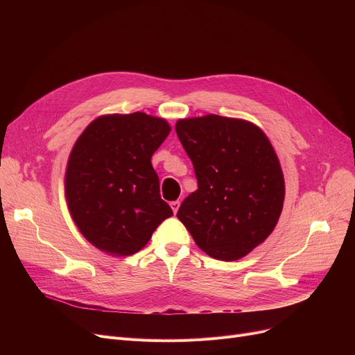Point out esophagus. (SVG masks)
<instances>
[{"label": "esophagus", "instance_id": "1", "mask_svg": "<svg viewBox=\"0 0 355 355\" xmlns=\"http://www.w3.org/2000/svg\"><path fill=\"white\" fill-rule=\"evenodd\" d=\"M170 206H171L174 214H177V211H178V209H180V201H178V200H177V201H171Z\"/></svg>", "mask_w": 355, "mask_h": 355}]
</instances>
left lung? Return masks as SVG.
<instances>
[{"instance_id":"8db88e82","label":"left lung","mask_w":355,"mask_h":355,"mask_svg":"<svg viewBox=\"0 0 355 355\" xmlns=\"http://www.w3.org/2000/svg\"><path fill=\"white\" fill-rule=\"evenodd\" d=\"M175 132L198 185L177 217L213 259L246 256L273 232L284 207L285 181L273 146L253 123L218 115L180 119Z\"/></svg>"}]
</instances>
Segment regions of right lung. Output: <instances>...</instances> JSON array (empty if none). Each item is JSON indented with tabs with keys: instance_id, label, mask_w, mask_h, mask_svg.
Here are the masks:
<instances>
[{
	"instance_id": "add662e5",
	"label": "right lung",
	"mask_w": 355,
	"mask_h": 355,
	"mask_svg": "<svg viewBox=\"0 0 355 355\" xmlns=\"http://www.w3.org/2000/svg\"><path fill=\"white\" fill-rule=\"evenodd\" d=\"M170 125L142 112L93 121L74 144L66 170V198L80 233L98 249L139 252L173 210L159 196L151 157Z\"/></svg>"
}]
</instances>
